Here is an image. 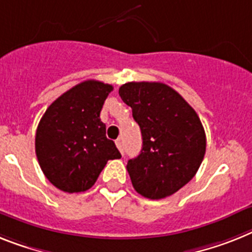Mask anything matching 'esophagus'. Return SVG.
I'll use <instances>...</instances> for the list:
<instances>
[{
    "label": "esophagus",
    "instance_id": "obj_1",
    "mask_svg": "<svg viewBox=\"0 0 252 252\" xmlns=\"http://www.w3.org/2000/svg\"><path fill=\"white\" fill-rule=\"evenodd\" d=\"M115 143H116V147L119 149V151L122 152V155H123V154H124V145H123L122 139H116Z\"/></svg>",
    "mask_w": 252,
    "mask_h": 252
}]
</instances>
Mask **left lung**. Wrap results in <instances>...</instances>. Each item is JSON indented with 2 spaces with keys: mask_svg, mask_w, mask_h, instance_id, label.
Here are the masks:
<instances>
[{
  "mask_svg": "<svg viewBox=\"0 0 252 252\" xmlns=\"http://www.w3.org/2000/svg\"><path fill=\"white\" fill-rule=\"evenodd\" d=\"M142 133V150L126 164L137 192L151 200L179 191L197 173L206 151L204 126L193 109L172 87L129 82L119 88Z\"/></svg>",
  "mask_w": 252,
  "mask_h": 252,
  "instance_id": "obj_1",
  "label": "left lung"
}]
</instances>
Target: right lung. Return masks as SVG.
I'll use <instances>...</instances> for the list:
<instances>
[{
	"label": "right lung",
	"mask_w": 252,
	"mask_h": 252,
	"mask_svg": "<svg viewBox=\"0 0 252 252\" xmlns=\"http://www.w3.org/2000/svg\"><path fill=\"white\" fill-rule=\"evenodd\" d=\"M111 91V84L86 80L56 98L42 116L35 155L46 178L61 191L90 189L106 162L122 158L100 119Z\"/></svg>",
	"instance_id": "1"
}]
</instances>
